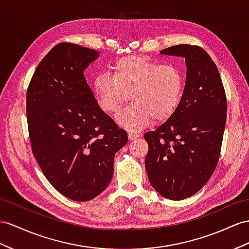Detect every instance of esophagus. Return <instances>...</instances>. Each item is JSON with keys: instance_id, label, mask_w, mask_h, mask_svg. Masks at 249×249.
<instances>
[{"instance_id": "esophagus-1", "label": "esophagus", "mask_w": 249, "mask_h": 249, "mask_svg": "<svg viewBox=\"0 0 249 249\" xmlns=\"http://www.w3.org/2000/svg\"><path fill=\"white\" fill-rule=\"evenodd\" d=\"M127 136H128L129 141H132V140H135V139H137V138L139 137L138 133H136V132H131V131H128V132H127Z\"/></svg>"}]
</instances>
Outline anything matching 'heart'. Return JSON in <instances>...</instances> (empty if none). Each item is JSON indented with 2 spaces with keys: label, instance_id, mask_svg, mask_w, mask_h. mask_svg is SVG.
<instances>
[{
  "label": "heart",
  "instance_id": "1",
  "mask_svg": "<svg viewBox=\"0 0 249 249\" xmlns=\"http://www.w3.org/2000/svg\"><path fill=\"white\" fill-rule=\"evenodd\" d=\"M184 78L171 64H160L144 56H125L112 64L110 75L93 80L92 92L102 110L117 112L129 95L130 105L119 112L117 123L128 130H138L173 116L180 104Z\"/></svg>",
  "mask_w": 249,
  "mask_h": 249
}]
</instances>
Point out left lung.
I'll list each match as a JSON object with an SVG mask.
<instances>
[{"label":"left lung","mask_w":249,"mask_h":249,"mask_svg":"<svg viewBox=\"0 0 249 249\" xmlns=\"http://www.w3.org/2000/svg\"><path fill=\"white\" fill-rule=\"evenodd\" d=\"M161 53L185 58L186 83L173 116L144 135L148 143L145 168L152 187L166 199L178 201L196 194L213 174L227 101L219 70L203 48L180 44Z\"/></svg>","instance_id":"obj_1"}]
</instances>
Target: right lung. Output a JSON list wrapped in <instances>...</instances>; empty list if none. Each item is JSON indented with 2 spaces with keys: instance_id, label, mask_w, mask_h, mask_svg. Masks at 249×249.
I'll return each instance as SVG.
<instances>
[{
  "instance_id": "right-lung-1",
  "label": "right lung",
  "mask_w": 249,
  "mask_h": 249,
  "mask_svg": "<svg viewBox=\"0 0 249 249\" xmlns=\"http://www.w3.org/2000/svg\"><path fill=\"white\" fill-rule=\"evenodd\" d=\"M98 56L93 49L58 44L37 65L26 93L36 160L60 194L79 202L103 193L114 155L128 142L126 131L99 107L84 76Z\"/></svg>"
}]
</instances>
